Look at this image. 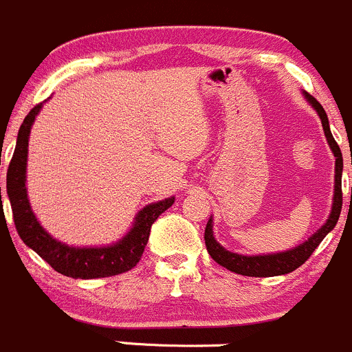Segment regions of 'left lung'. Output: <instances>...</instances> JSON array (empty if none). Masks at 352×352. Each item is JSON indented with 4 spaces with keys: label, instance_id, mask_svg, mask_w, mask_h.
Here are the masks:
<instances>
[{
    "label": "left lung",
    "instance_id": "obj_1",
    "mask_svg": "<svg viewBox=\"0 0 352 352\" xmlns=\"http://www.w3.org/2000/svg\"><path fill=\"white\" fill-rule=\"evenodd\" d=\"M306 100L311 104L313 109L318 113L320 120H322L323 131H325L327 142H329L330 148L333 152V157H336V184H333V204L332 210H330L329 219H327L325 224L311 236L308 238V241H305L302 245L296 246V248L287 250V252L280 253H272V255H238V253H232L229 250H226L224 246L219 245L214 238V231H212V217L208 219L207 228H205V246H207V252L219 265L226 267L228 270L236 274H241V276L248 277H274V276H284V274H289L293 270L301 267L306 260L311 256V253L315 252L316 246L323 241L327 234L336 228L337 221H339L340 208H342V154H340V148L337 145V142L333 140L332 131L329 126V118H327L325 109L322 107V104L315 99L313 96L305 92Z\"/></svg>",
    "mask_w": 352,
    "mask_h": 352
}]
</instances>
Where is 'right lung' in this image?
Listing matches in <instances>:
<instances>
[{
	"mask_svg": "<svg viewBox=\"0 0 352 352\" xmlns=\"http://www.w3.org/2000/svg\"><path fill=\"white\" fill-rule=\"evenodd\" d=\"M43 109V102L34 106L16 137V147L13 152L12 162L6 173V193L12 204L13 222L19 236L29 248H32L41 258L46 260L59 274L73 279H99L111 277L118 274L128 272L133 269L142 258L145 246H147L151 228L155 219L168 210L175 204V197L155 201L147 205L137 214L133 228L120 241L109 246H97V248H75L58 241L34 215L27 198L25 173H27V152H29V137L36 116ZM1 200V188H0Z\"/></svg>",
	"mask_w": 352,
	"mask_h": 352,
	"instance_id": "add662e5",
	"label": "right lung"
}]
</instances>
